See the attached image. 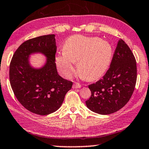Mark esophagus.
Returning <instances> with one entry per match:
<instances>
[{
  "label": "esophagus",
  "mask_w": 149,
  "mask_h": 149,
  "mask_svg": "<svg viewBox=\"0 0 149 149\" xmlns=\"http://www.w3.org/2000/svg\"><path fill=\"white\" fill-rule=\"evenodd\" d=\"M81 87V85H80V83L78 82H75L73 85V89H77V88H80Z\"/></svg>",
  "instance_id": "obj_1"
}]
</instances>
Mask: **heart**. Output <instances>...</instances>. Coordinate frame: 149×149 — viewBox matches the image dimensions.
Returning <instances> with one entry per match:
<instances>
[{"label": "heart", "mask_w": 149, "mask_h": 149, "mask_svg": "<svg viewBox=\"0 0 149 149\" xmlns=\"http://www.w3.org/2000/svg\"><path fill=\"white\" fill-rule=\"evenodd\" d=\"M64 52L55 57L59 72L69 78L75 71L74 62H78L80 74L88 80H94L103 76L110 65L112 48L105 41L98 37L74 35L64 42Z\"/></svg>", "instance_id": "1"}]
</instances>
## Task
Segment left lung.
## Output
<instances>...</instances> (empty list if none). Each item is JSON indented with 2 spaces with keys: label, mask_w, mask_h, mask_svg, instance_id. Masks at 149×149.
<instances>
[{
  "label": "left lung",
  "mask_w": 149,
  "mask_h": 149,
  "mask_svg": "<svg viewBox=\"0 0 149 149\" xmlns=\"http://www.w3.org/2000/svg\"><path fill=\"white\" fill-rule=\"evenodd\" d=\"M136 81L135 57L124 41L120 39L110 68L101 79L89 85L92 95L86 101V105L100 114L114 113L129 101Z\"/></svg>",
  "instance_id": "8db88e82"
}]
</instances>
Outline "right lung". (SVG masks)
<instances>
[{
  "mask_svg": "<svg viewBox=\"0 0 149 149\" xmlns=\"http://www.w3.org/2000/svg\"><path fill=\"white\" fill-rule=\"evenodd\" d=\"M57 51L55 35L28 39L14 53L10 64V82L17 100L33 113L47 115L60 108L73 82L57 73L55 64ZM42 52L47 57L42 68L31 67L28 57Z\"/></svg>",
  "mask_w": 149,
  "mask_h": 149,
  "instance_id": "obj_1",
  "label": "right lung"
}]
</instances>
